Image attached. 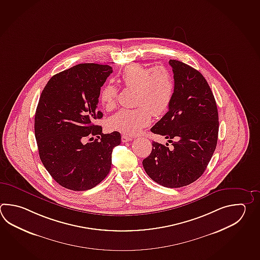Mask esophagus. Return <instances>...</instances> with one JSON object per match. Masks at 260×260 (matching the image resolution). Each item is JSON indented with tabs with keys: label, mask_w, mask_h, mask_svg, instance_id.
<instances>
[{
	"label": "esophagus",
	"mask_w": 260,
	"mask_h": 260,
	"mask_svg": "<svg viewBox=\"0 0 260 260\" xmlns=\"http://www.w3.org/2000/svg\"><path fill=\"white\" fill-rule=\"evenodd\" d=\"M121 141L122 143H127V142H129V141H133V138L124 134V135H122Z\"/></svg>",
	"instance_id": "esophagus-1"
}]
</instances>
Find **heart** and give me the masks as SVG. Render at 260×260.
I'll use <instances>...</instances> for the list:
<instances>
[{"instance_id":"1","label":"heart","mask_w":260,"mask_h":260,"mask_svg":"<svg viewBox=\"0 0 260 260\" xmlns=\"http://www.w3.org/2000/svg\"><path fill=\"white\" fill-rule=\"evenodd\" d=\"M119 80L127 89H135L133 109H120L108 118L107 127L112 131L135 135L148 126L152 115L160 117L170 108L174 95V80L165 68L131 64L122 71ZM117 88L106 83L100 91V101L106 109L117 102Z\"/></svg>"}]
</instances>
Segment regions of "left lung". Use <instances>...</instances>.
<instances>
[{
  "instance_id": "8db88e82",
  "label": "left lung",
  "mask_w": 260,
  "mask_h": 260,
  "mask_svg": "<svg viewBox=\"0 0 260 260\" xmlns=\"http://www.w3.org/2000/svg\"><path fill=\"white\" fill-rule=\"evenodd\" d=\"M169 63L174 74V95L169 111L151 132L169 139L173 146L153 142L143 166L160 185L180 188L199 179L207 169L217 146L218 114L212 90L203 75L178 60Z\"/></svg>"
}]
</instances>
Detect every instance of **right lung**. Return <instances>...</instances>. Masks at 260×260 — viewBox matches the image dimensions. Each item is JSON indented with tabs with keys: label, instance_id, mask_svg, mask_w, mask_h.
<instances>
[{
	"label": "right lung",
	"instance_id": "right-lung-1",
	"mask_svg": "<svg viewBox=\"0 0 260 260\" xmlns=\"http://www.w3.org/2000/svg\"><path fill=\"white\" fill-rule=\"evenodd\" d=\"M113 72L110 66L86 63L53 76L44 87L35 113L40 158L60 185L72 191L95 187L111 169L112 151L120 133H102L94 125L101 87ZM96 139L84 143L87 137Z\"/></svg>",
	"mask_w": 260,
	"mask_h": 260
}]
</instances>
